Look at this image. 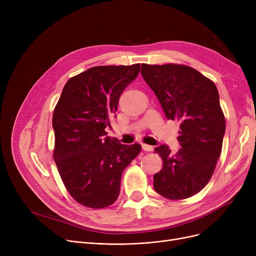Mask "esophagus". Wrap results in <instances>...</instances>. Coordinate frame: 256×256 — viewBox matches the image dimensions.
Returning a JSON list of instances; mask_svg holds the SVG:
<instances>
[{"label": "esophagus", "instance_id": "34e87169", "mask_svg": "<svg viewBox=\"0 0 256 256\" xmlns=\"http://www.w3.org/2000/svg\"><path fill=\"white\" fill-rule=\"evenodd\" d=\"M142 148L144 152H152L154 150V147L150 145H147V144H142Z\"/></svg>", "mask_w": 256, "mask_h": 256}]
</instances>
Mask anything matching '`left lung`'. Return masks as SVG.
<instances>
[{"label":"left lung","instance_id":"left-lung-1","mask_svg":"<svg viewBox=\"0 0 256 256\" xmlns=\"http://www.w3.org/2000/svg\"><path fill=\"white\" fill-rule=\"evenodd\" d=\"M167 119L180 124L176 154L167 145L154 148L163 168L154 176L158 194L171 200L189 198L210 182L221 154L225 117L212 80L184 64L141 65Z\"/></svg>","mask_w":256,"mask_h":256}]
</instances>
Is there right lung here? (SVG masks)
<instances>
[{"label": "right lung", "mask_w": 256, "mask_h": 256, "mask_svg": "<svg viewBox=\"0 0 256 256\" xmlns=\"http://www.w3.org/2000/svg\"><path fill=\"white\" fill-rule=\"evenodd\" d=\"M140 64L96 66L70 78L52 114L55 160L70 196L86 208L113 204L121 174L141 152L106 137L120 94L137 78Z\"/></svg>", "instance_id": "obj_1"}]
</instances>
